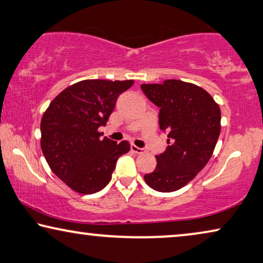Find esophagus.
Here are the masks:
<instances>
[{"label":"esophagus","mask_w":263,"mask_h":263,"mask_svg":"<svg viewBox=\"0 0 263 263\" xmlns=\"http://www.w3.org/2000/svg\"><path fill=\"white\" fill-rule=\"evenodd\" d=\"M130 148H132V151L134 152V153H136V154H143L144 153L143 148H140L138 146H135V144H132Z\"/></svg>","instance_id":"esophagus-1"}]
</instances>
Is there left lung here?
Returning <instances> with one entry per match:
<instances>
[{"label": "left lung", "mask_w": 263, "mask_h": 263, "mask_svg": "<svg viewBox=\"0 0 263 263\" xmlns=\"http://www.w3.org/2000/svg\"><path fill=\"white\" fill-rule=\"evenodd\" d=\"M141 89L160 108V129L168 138L165 152L155 157V170L143 179L155 191H177L204 168L214 153L220 109L204 89L178 79L142 84Z\"/></svg>", "instance_id": "obj_1"}]
</instances>
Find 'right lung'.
Here are the masks:
<instances>
[{"label":"right lung","mask_w":263,"mask_h":263,"mask_svg":"<svg viewBox=\"0 0 263 263\" xmlns=\"http://www.w3.org/2000/svg\"><path fill=\"white\" fill-rule=\"evenodd\" d=\"M134 81L87 79L62 91L41 119V149L49 168L68 187L90 195L109 184L130 144L101 139L119 96Z\"/></svg>","instance_id":"right-lung-1"}]
</instances>
